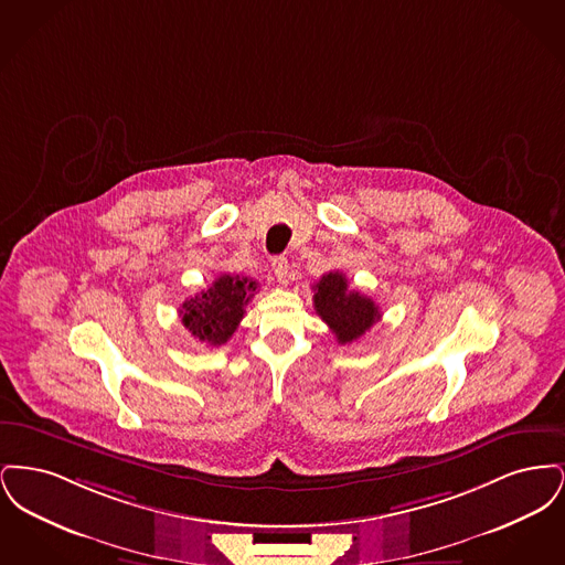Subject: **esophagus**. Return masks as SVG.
Instances as JSON below:
<instances>
[{"label": "esophagus", "mask_w": 565, "mask_h": 565, "mask_svg": "<svg viewBox=\"0 0 565 565\" xmlns=\"http://www.w3.org/2000/svg\"><path fill=\"white\" fill-rule=\"evenodd\" d=\"M288 270H290V265H288V258L279 256V258H275V260H273V273H275L277 281L286 284V279H288Z\"/></svg>", "instance_id": "34e87169"}]
</instances>
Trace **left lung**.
<instances>
[{"instance_id": "1", "label": "left lung", "mask_w": 565, "mask_h": 565, "mask_svg": "<svg viewBox=\"0 0 565 565\" xmlns=\"http://www.w3.org/2000/svg\"><path fill=\"white\" fill-rule=\"evenodd\" d=\"M313 290L316 313L328 323L341 345L358 341L381 320L375 300L351 290L348 277L339 270L326 273Z\"/></svg>"}]
</instances>
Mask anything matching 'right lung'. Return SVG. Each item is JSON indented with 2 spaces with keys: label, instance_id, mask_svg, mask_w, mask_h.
Returning <instances> with one entry per match:
<instances>
[{
  "label": "right lung",
  "instance_id": "add662e5",
  "mask_svg": "<svg viewBox=\"0 0 565 565\" xmlns=\"http://www.w3.org/2000/svg\"><path fill=\"white\" fill-rule=\"evenodd\" d=\"M258 284L249 277L220 275L214 284L182 305V323L190 334L210 345H224L243 320L245 305L256 295Z\"/></svg>",
  "mask_w": 565,
  "mask_h": 565
}]
</instances>
